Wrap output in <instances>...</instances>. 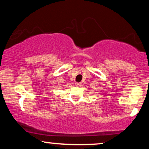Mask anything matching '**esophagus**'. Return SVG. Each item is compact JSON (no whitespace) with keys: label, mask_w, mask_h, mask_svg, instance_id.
<instances>
[{"label":"esophagus","mask_w":149,"mask_h":149,"mask_svg":"<svg viewBox=\"0 0 149 149\" xmlns=\"http://www.w3.org/2000/svg\"><path fill=\"white\" fill-rule=\"evenodd\" d=\"M75 85H76L77 87H79V86H81V83H76Z\"/></svg>","instance_id":"34e87169"}]
</instances>
